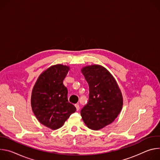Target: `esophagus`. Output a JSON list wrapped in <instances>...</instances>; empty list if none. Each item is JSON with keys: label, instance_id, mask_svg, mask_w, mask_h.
<instances>
[{"label": "esophagus", "instance_id": "obj_1", "mask_svg": "<svg viewBox=\"0 0 160 160\" xmlns=\"http://www.w3.org/2000/svg\"><path fill=\"white\" fill-rule=\"evenodd\" d=\"M75 106L76 107V108H77V111H78L79 110V109H80V107H79V104H75Z\"/></svg>", "mask_w": 160, "mask_h": 160}]
</instances>
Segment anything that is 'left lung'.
Returning <instances> with one entry per match:
<instances>
[{"label":"left lung","instance_id":"1","mask_svg":"<svg viewBox=\"0 0 160 160\" xmlns=\"http://www.w3.org/2000/svg\"><path fill=\"white\" fill-rule=\"evenodd\" d=\"M89 86V99L80 114L90 129L98 130L111 124L123 107L121 90L113 76L102 66L92 64L81 70Z\"/></svg>","mask_w":160,"mask_h":160}]
</instances>
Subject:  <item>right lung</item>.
Returning a JSON list of instances; mask_svg holds the SVG:
<instances>
[{
    "mask_svg": "<svg viewBox=\"0 0 160 160\" xmlns=\"http://www.w3.org/2000/svg\"><path fill=\"white\" fill-rule=\"evenodd\" d=\"M70 66L58 64L44 70L37 78L31 96V106L38 122L53 130L61 128L77 110L68 100L63 80Z\"/></svg>",
    "mask_w": 160,
    "mask_h": 160,
    "instance_id": "obj_1",
    "label": "right lung"
}]
</instances>
